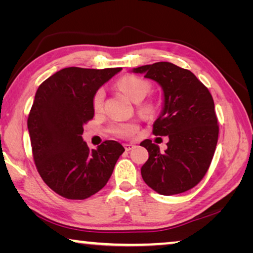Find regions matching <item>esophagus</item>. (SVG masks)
<instances>
[{
  "label": "esophagus",
  "mask_w": 253,
  "mask_h": 253,
  "mask_svg": "<svg viewBox=\"0 0 253 253\" xmlns=\"http://www.w3.org/2000/svg\"><path fill=\"white\" fill-rule=\"evenodd\" d=\"M136 146L134 144H124V148L126 149L127 152H129V151H131V149H134Z\"/></svg>",
  "instance_id": "1"
}]
</instances>
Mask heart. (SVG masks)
Here are the masks:
<instances>
[{
  "instance_id": "obj_1",
  "label": "heart",
  "mask_w": 253,
  "mask_h": 253,
  "mask_svg": "<svg viewBox=\"0 0 253 253\" xmlns=\"http://www.w3.org/2000/svg\"><path fill=\"white\" fill-rule=\"evenodd\" d=\"M117 85L132 102H136V104L140 102L137 110H138V113L142 116L152 117L156 113L157 107L155 102L151 100L142 102L148 96V93L151 92L152 89V85L147 80L135 76H125L122 79H119ZM105 96L106 92L102 88H99L93 93L92 108L96 113H99V111L102 110ZM137 129H138V125L136 123H118L111 125L109 128L111 134L122 137V138L131 137L137 131Z\"/></svg>"
}]
</instances>
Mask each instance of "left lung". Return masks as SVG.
<instances>
[{
  "instance_id": "obj_1",
  "label": "left lung",
  "mask_w": 253,
  "mask_h": 253,
  "mask_svg": "<svg viewBox=\"0 0 253 253\" xmlns=\"http://www.w3.org/2000/svg\"><path fill=\"white\" fill-rule=\"evenodd\" d=\"M132 72L161 84L164 107L153 134L169 137L164 153L151 139L140 143L149 155L140 169L142 177L162 195L191 190L207 174L219 137L212 95L194 74L170 62L134 68Z\"/></svg>"
}]
</instances>
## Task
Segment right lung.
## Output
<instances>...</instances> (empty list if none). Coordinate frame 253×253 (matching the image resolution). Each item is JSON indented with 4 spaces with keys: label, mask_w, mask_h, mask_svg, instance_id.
Wrapping results in <instances>:
<instances>
[{
    "label": "right lung",
    "mask_w": 253,
    "mask_h": 253,
    "mask_svg": "<svg viewBox=\"0 0 253 253\" xmlns=\"http://www.w3.org/2000/svg\"><path fill=\"white\" fill-rule=\"evenodd\" d=\"M121 70L69 67L38 88L28 118L33 160L44 183L63 198L84 200L96 194L125 152L115 140L90 151L81 137L95 114L93 93Z\"/></svg>",
    "instance_id": "1"
}]
</instances>
